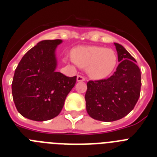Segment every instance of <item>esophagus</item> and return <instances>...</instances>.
Returning <instances> with one entry per match:
<instances>
[{
  "label": "esophagus",
  "instance_id": "obj_1",
  "mask_svg": "<svg viewBox=\"0 0 157 157\" xmlns=\"http://www.w3.org/2000/svg\"><path fill=\"white\" fill-rule=\"evenodd\" d=\"M86 80V78L82 75H78L77 76V81L78 82H83Z\"/></svg>",
  "mask_w": 157,
  "mask_h": 157
}]
</instances>
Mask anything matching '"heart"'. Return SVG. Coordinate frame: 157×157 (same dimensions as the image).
Segmentation results:
<instances>
[{
    "mask_svg": "<svg viewBox=\"0 0 157 157\" xmlns=\"http://www.w3.org/2000/svg\"><path fill=\"white\" fill-rule=\"evenodd\" d=\"M73 61L94 79H102L112 74L118 63L113 49L101 46H78L71 50Z\"/></svg>",
    "mask_w": 157,
    "mask_h": 157,
    "instance_id": "1",
    "label": "heart"
}]
</instances>
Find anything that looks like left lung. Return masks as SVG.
<instances>
[{"instance_id": "obj_1", "label": "left lung", "mask_w": 157, "mask_h": 157, "mask_svg": "<svg viewBox=\"0 0 157 157\" xmlns=\"http://www.w3.org/2000/svg\"><path fill=\"white\" fill-rule=\"evenodd\" d=\"M120 62L114 74L106 79L87 82L85 95L90 117L103 122L120 120L134 109L141 92V71L125 48L114 43Z\"/></svg>"}]
</instances>
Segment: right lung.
I'll return each mask as SVG.
<instances>
[{
  "instance_id": "add662e5",
  "label": "right lung",
  "mask_w": 157,
  "mask_h": 157,
  "mask_svg": "<svg viewBox=\"0 0 157 157\" xmlns=\"http://www.w3.org/2000/svg\"><path fill=\"white\" fill-rule=\"evenodd\" d=\"M61 40L41 41L25 54L18 64L12 83L14 103L23 116L46 121L60 113L76 76L67 77L55 71V49Z\"/></svg>"
}]
</instances>
